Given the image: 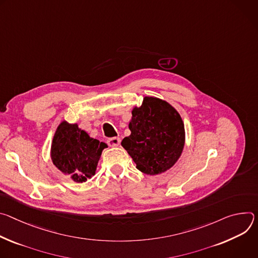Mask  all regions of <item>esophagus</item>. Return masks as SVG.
<instances>
[{
  "label": "esophagus",
  "instance_id": "esophagus-1",
  "mask_svg": "<svg viewBox=\"0 0 258 258\" xmlns=\"http://www.w3.org/2000/svg\"><path fill=\"white\" fill-rule=\"evenodd\" d=\"M120 144H121V138L120 137H112V138L107 139V145L110 148H116V147L120 146Z\"/></svg>",
  "mask_w": 258,
  "mask_h": 258
}]
</instances>
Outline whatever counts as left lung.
<instances>
[{
	"label": "left lung",
	"mask_w": 258,
	"mask_h": 258,
	"mask_svg": "<svg viewBox=\"0 0 258 258\" xmlns=\"http://www.w3.org/2000/svg\"><path fill=\"white\" fill-rule=\"evenodd\" d=\"M129 129L131 134L121 145L142 173L166 172L180 158L185 142L184 124L179 112L167 101L144 97L141 105L132 109Z\"/></svg>",
	"instance_id": "left-lung-1"
}]
</instances>
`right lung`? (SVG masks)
Listing matches in <instances>:
<instances>
[{
	"label": "right lung",
	"mask_w": 258,
	"mask_h": 258,
	"mask_svg": "<svg viewBox=\"0 0 258 258\" xmlns=\"http://www.w3.org/2000/svg\"><path fill=\"white\" fill-rule=\"evenodd\" d=\"M106 144L94 139L78 124L62 121L52 139L50 156L54 166L75 182L91 178Z\"/></svg>",
	"instance_id": "right-lung-1"
}]
</instances>
